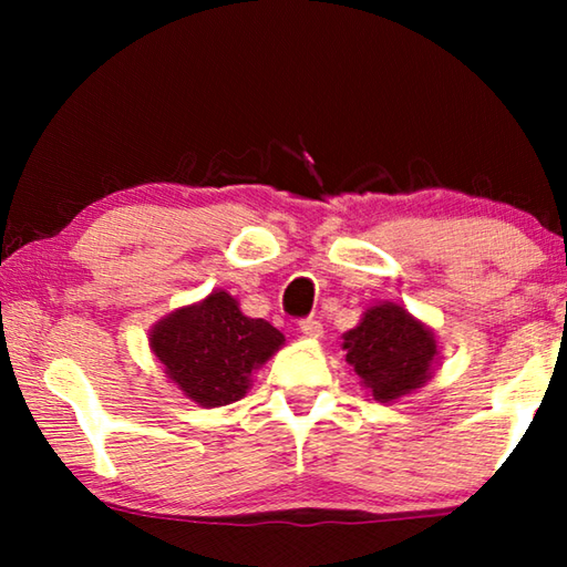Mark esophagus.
Segmentation results:
<instances>
[{"instance_id":"esophagus-1","label":"esophagus","mask_w":567,"mask_h":567,"mask_svg":"<svg viewBox=\"0 0 567 567\" xmlns=\"http://www.w3.org/2000/svg\"><path fill=\"white\" fill-rule=\"evenodd\" d=\"M300 332L307 334V338H322V322L318 318H302Z\"/></svg>"}]
</instances>
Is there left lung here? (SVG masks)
I'll return each mask as SVG.
<instances>
[{
  "label": "left lung",
  "instance_id": "8db88e82",
  "mask_svg": "<svg viewBox=\"0 0 567 567\" xmlns=\"http://www.w3.org/2000/svg\"><path fill=\"white\" fill-rule=\"evenodd\" d=\"M342 348L364 388L380 402L417 390L430 378L437 354L433 332L392 302L370 307L358 328L344 334Z\"/></svg>",
  "mask_w": 567,
  "mask_h": 567
}]
</instances>
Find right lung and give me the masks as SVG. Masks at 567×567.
<instances>
[{"instance_id":"right-lung-1","label":"right lung","mask_w":567,"mask_h":567,"mask_svg":"<svg viewBox=\"0 0 567 567\" xmlns=\"http://www.w3.org/2000/svg\"><path fill=\"white\" fill-rule=\"evenodd\" d=\"M285 342L270 322L243 315L233 295L213 292L205 302L162 320L150 334L152 352L189 400L223 408L249 388L252 370Z\"/></svg>"}]
</instances>
